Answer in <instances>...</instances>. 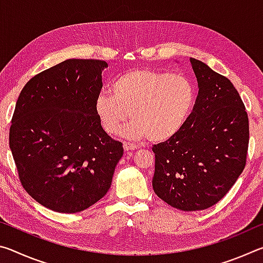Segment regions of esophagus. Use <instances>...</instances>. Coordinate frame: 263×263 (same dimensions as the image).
Segmentation results:
<instances>
[{"label":"esophagus","instance_id":"1","mask_svg":"<svg viewBox=\"0 0 263 263\" xmlns=\"http://www.w3.org/2000/svg\"><path fill=\"white\" fill-rule=\"evenodd\" d=\"M123 147H124V151H135V149H137V146L135 144H131V142H127V141L123 142Z\"/></svg>","mask_w":263,"mask_h":263}]
</instances>
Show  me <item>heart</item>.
Instances as JSON below:
<instances>
[{
    "mask_svg": "<svg viewBox=\"0 0 263 263\" xmlns=\"http://www.w3.org/2000/svg\"><path fill=\"white\" fill-rule=\"evenodd\" d=\"M195 102V87L183 75L133 69L111 83V94H100L95 111L104 130L139 140L162 142L177 135Z\"/></svg>",
    "mask_w": 263,
    "mask_h": 263,
    "instance_id": "obj_1",
    "label": "heart"
}]
</instances>
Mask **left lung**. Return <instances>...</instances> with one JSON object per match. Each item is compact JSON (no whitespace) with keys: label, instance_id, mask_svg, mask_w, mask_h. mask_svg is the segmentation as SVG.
Wrapping results in <instances>:
<instances>
[{"label":"left lung","instance_id":"8db88e82","mask_svg":"<svg viewBox=\"0 0 263 263\" xmlns=\"http://www.w3.org/2000/svg\"><path fill=\"white\" fill-rule=\"evenodd\" d=\"M198 83L193 112L171 139L153 146L154 193L182 211L204 210L229 193L241 174L248 116L228 78L190 58Z\"/></svg>","mask_w":263,"mask_h":263}]
</instances>
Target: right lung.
<instances>
[{"label": "right lung", "instance_id": "obj_1", "mask_svg": "<svg viewBox=\"0 0 263 263\" xmlns=\"http://www.w3.org/2000/svg\"><path fill=\"white\" fill-rule=\"evenodd\" d=\"M103 60L68 59L22 89L9 132L21 183L53 211L80 212L110 189L124 149L95 111Z\"/></svg>", "mask_w": 263, "mask_h": 263}]
</instances>
